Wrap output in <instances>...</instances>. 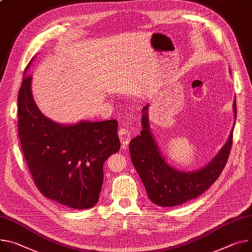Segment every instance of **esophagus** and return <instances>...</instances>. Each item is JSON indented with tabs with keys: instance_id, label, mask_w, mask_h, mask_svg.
<instances>
[{
	"instance_id": "obj_1",
	"label": "esophagus",
	"mask_w": 252,
	"mask_h": 252,
	"mask_svg": "<svg viewBox=\"0 0 252 252\" xmlns=\"http://www.w3.org/2000/svg\"><path fill=\"white\" fill-rule=\"evenodd\" d=\"M118 134H119V137H120V141L123 145H127L130 142L131 137H132V133L127 127L120 128Z\"/></svg>"
}]
</instances>
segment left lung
Masks as SVG:
<instances>
[{
  "label": "left lung",
  "mask_w": 252,
  "mask_h": 252,
  "mask_svg": "<svg viewBox=\"0 0 252 252\" xmlns=\"http://www.w3.org/2000/svg\"><path fill=\"white\" fill-rule=\"evenodd\" d=\"M236 118V103H233ZM142 130L129 143L132 163L145 187L149 200L160 207H173L196 199L214 184L228 160L233 130L217 156L199 170L180 171L162 158L148 122V105L142 109Z\"/></svg>",
  "instance_id": "left-lung-1"
}]
</instances>
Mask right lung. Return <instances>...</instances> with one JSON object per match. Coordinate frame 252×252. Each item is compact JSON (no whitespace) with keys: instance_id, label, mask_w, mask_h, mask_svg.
I'll use <instances>...</instances> for the list:
<instances>
[{"instance_id":"right-lung-1","label":"right lung","mask_w":252,"mask_h":252,"mask_svg":"<svg viewBox=\"0 0 252 252\" xmlns=\"http://www.w3.org/2000/svg\"><path fill=\"white\" fill-rule=\"evenodd\" d=\"M31 80L25 75L19 90L18 135L32 179L44 197L68 208L89 209L99 201L105 161L121 147L118 122L55 123L36 106Z\"/></svg>"}]
</instances>
